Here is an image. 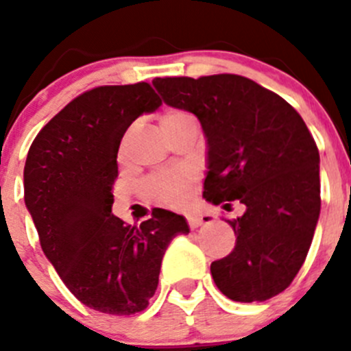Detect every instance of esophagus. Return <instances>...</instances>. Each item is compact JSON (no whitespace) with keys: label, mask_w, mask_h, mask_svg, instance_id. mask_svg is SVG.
Masks as SVG:
<instances>
[{"label":"esophagus","mask_w":351,"mask_h":351,"mask_svg":"<svg viewBox=\"0 0 351 351\" xmlns=\"http://www.w3.org/2000/svg\"><path fill=\"white\" fill-rule=\"evenodd\" d=\"M186 221H189L190 228L197 229L204 224V215L195 214V212H190V214H186Z\"/></svg>","instance_id":"obj_1"}]
</instances>
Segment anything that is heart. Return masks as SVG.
<instances>
[{
    "mask_svg": "<svg viewBox=\"0 0 351 351\" xmlns=\"http://www.w3.org/2000/svg\"><path fill=\"white\" fill-rule=\"evenodd\" d=\"M190 119H193V117L189 115L186 112H182V110H168L161 115L159 123H161V129H165V127L176 125V123L185 122V120ZM186 183H189V173L166 171L147 180L146 189L158 200L168 202V204H178L182 200L183 192H185Z\"/></svg>",
    "mask_w": 351,
    "mask_h": 351,
    "instance_id": "heart-1",
    "label": "heart"
}]
</instances>
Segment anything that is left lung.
Returning a JSON list of instances; mask_svg holds the SVG:
<instances>
[{"label": "left lung", "instance_id": "1", "mask_svg": "<svg viewBox=\"0 0 351 351\" xmlns=\"http://www.w3.org/2000/svg\"><path fill=\"white\" fill-rule=\"evenodd\" d=\"M168 107L200 120L207 143L204 198L246 207L228 219L236 246L212 261L217 289L261 302L292 284L321 210L319 151L302 117L282 97L238 74L156 77Z\"/></svg>", "mask_w": 351, "mask_h": 351}]
</instances>
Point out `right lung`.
I'll list each match as a JSON object with an SVG mask.
<instances>
[{
    "instance_id": "add662e5",
    "label": "right lung",
    "mask_w": 351,
    "mask_h": 351,
    "mask_svg": "<svg viewBox=\"0 0 351 351\" xmlns=\"http://www.w3.org/2000/svg\"><path fill=\"white\" fill-rule=\"evenodd\" d=\"M159 107L147 83L93 88L67 104L27 154L25 205L42 251L76 299L105 314L146 309L166 247L190 232L183 215L165 208L139 228L112 214L120 141L137 117Z\"/></svg>"
}]
</instances>
